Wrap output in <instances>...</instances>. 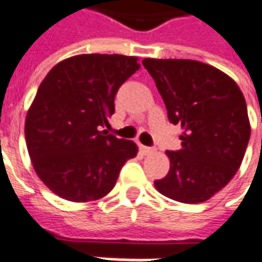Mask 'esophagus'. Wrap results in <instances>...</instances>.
<instances>
[{
	"instance_id": "obj_1",
	"label": "esophagus",
	"mask_w": 262,
	"mask_h": 262,
	"mask_svg": "<svg viewBox=\"0 0 262 262\" xmlns=\"http://www.w3.org/2000/svg\"><path fill=\"white\" fill-rule=\"evenodd\" d=\"M140 151H142L143 154H151L154 153V148L147 147V146H142V144H140Z\"/></svg>"
}]
</instances>
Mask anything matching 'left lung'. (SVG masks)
I'll return each instance as SVG.
<instances>
[{"mask_svg": "<svg viewBox=\"0 0 262 262\" xmlns=\"http://www.w3.org/2000/svg\"><path fill=\"white\" fill-rule=\"evenodd\" d=\"M171 123L182 127L181 148L165 151L168 174L154 185L164 196L201 203L226 187L250 140L243 92L229 75L195 60L144 59Z\"/></svg>", "mask_w": 262, "mask_h": 262, "instance_id": "left-lung-1", "label": "left lung"}]
</instances>
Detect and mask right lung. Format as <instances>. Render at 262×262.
Instances as JSON below:
<instances>
[{"label":"right lung","mask_w":262,"mask_h":262,"mask_svg":"<svg viewBox=\"0 0 262 262\" xmlns=\"http://www.w3.org/2000/svg\"><path fill=\"white\" fill-rule=\"evenodd\" d=\"M137 57L80 54L56 64L39 85L25 120L26 147L43 184L63 199L90 202L112 191L136 157L132 140L99 132L115 95L140 69Z\"/></svg>","instance_id":"add662e5"}]
</instances>
